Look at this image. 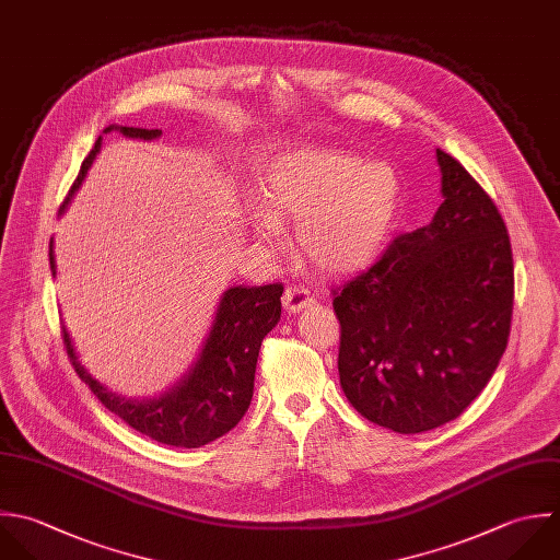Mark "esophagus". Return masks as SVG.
Wrapping results in <instances>:
<instances>
[{
	"label": "esophagus",
	"mask_w": 560,
	"mask_h": 560,
	"mask_svg": "<svg viewBox=\"0 0 560 560\" xmlns=\"http://www.w3.org/2000/svg\"><path fill=\"white\" fill-rule=\"evenodd\" d=\"M312 303H314V296H312V292H310L307 288H303V285H288V288H285L283 307H285L288 312L296 314V312L305 310V307L312 305Z\"/></svg>",
	"instance_id": "obj_1"
}]
</instances>
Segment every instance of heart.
I'll list each match as a JSON object with an SVG mask.
<instances>
[{
  "label": "heart",
  "mask_w": 560,
  "mask_h": 560,
  "mask_svg": "<svg viewBox=\"0 0 560 560\" xmlns=\"http://www.w3.org/2000/svg\"><path fill=\"white\" fill-rule=\"evenodd\" d=\"M401 187L386 163L340 152H294L268 170L266 209L255 211L253 233L272 244L281 220L296 222L301 253L325 272L371 264L397 222Z\"/></svg>",
  "instance_id": "heart-1"
}]
</instances>
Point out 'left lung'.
<instances>
[{"label": "left lung", "mask_w": 560, "mask_h": 560, "mask_svg": "<svg viewBox=\"0 0 560 560\" xmlns=\"http://www.w3.org/2000/svg\"><path fill=\"white\" fill-rule=\"evenodd\" d=\"M443 205L334 292L338 373L351 406L399 434L460 417L493 377L511 334L506 224L478 180L436 150Z\"/></svg>", "instance_id": "left-lung-1"}]
</instances>
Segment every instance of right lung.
Instances as JSON below:
<instances>
[{
	"label": "right lung",
	"mask_w": 560,
	"mask_h": 560,
	"mask_svg": "<svg viewBox=\"0 0 560 560\" xmlns=\"http://www.w3.org/2000/svg\"><path fill=\"white\" fill-rule=\"evenodd\" d=\"M110 130H119L124 137L145 141L161 137L159 128L148 130L115 124L104 128V132ZM100 145L102 137H97L93 150L82 161L78 178L73 180L60 213L82 185L86 170L100 152ZM49 268L56 277L54 240L49 242ZM281 283L259 288H229L220 299L213 325L196 362L172 388L154 399H126L115 395L95 377H91V373L80 364L65 327L62 340L78 377L91 388L104 408L156 443L194 450L224 436L246 415L253 399L255 366L261 340L281 318Z\"/></svg>",
	"instance_id": "right-lung-1"
}]
</instances>
